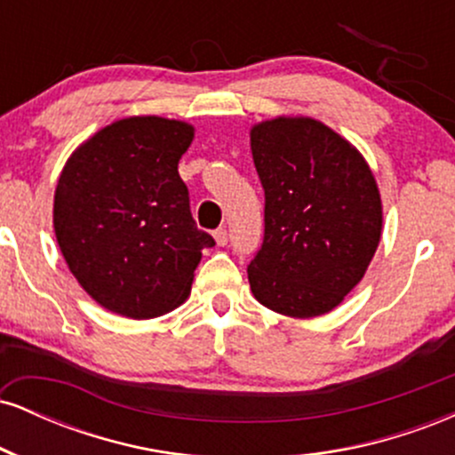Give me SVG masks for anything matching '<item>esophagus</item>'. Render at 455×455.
Listing matches in <instances>:
<instances>
[{
    "label": "esophagus",
    "instance_id": "obj_1",
    "mask_svg": "<svg viewBox=\"0 0 455 455\" xmlns=\"http://www.w3.org/2000/svg\"><path fill=\"white\" fill-rule=\"evenodd\" d=\"M213 237H216L218 245H227L228 243V233H227V228H224V227L218 228V231L213 233Z\"/></svg>",
    "mask_w": 455,
    "mask_h": 455
}]
</instances>
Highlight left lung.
Wrapping results in <instances>:
<instances>
[{"mask_svg":"<svg viewBox=\"0 0 455 455\" xmlns=\"http://www.w3.org/2000/svg\"><path fill=\"white\" fill-rule=\"evenodd\" d=\"M250 149L265 190V237L248 265L250 289L278 315L331 312L380 242L383 207L368 162L310 117L257 124Z\"/></svg>","mask_w":455,"mask_h":455,"instance_id":"1","label":"left lung"}]
</instances>
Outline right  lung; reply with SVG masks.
Returning <instances> with one entry per match:
<instances>
[{"label": "right lung", "instance_id": "add662e5", "mask_svg": "<svg viewBox=\"0 0 455 455\" xmlns=\"http://www.w3.org/2000/svg\"><path fill=\"white\" fill-rule=\"evenodd\" d=\"M195 128L177 119L126 117L98 130L66 162L53 227L68 269L115 315L154 318L190 295L201 250L181 181Z\"/></svg>", "mask_w": 455, "mask_h": 455}]
</instances>
